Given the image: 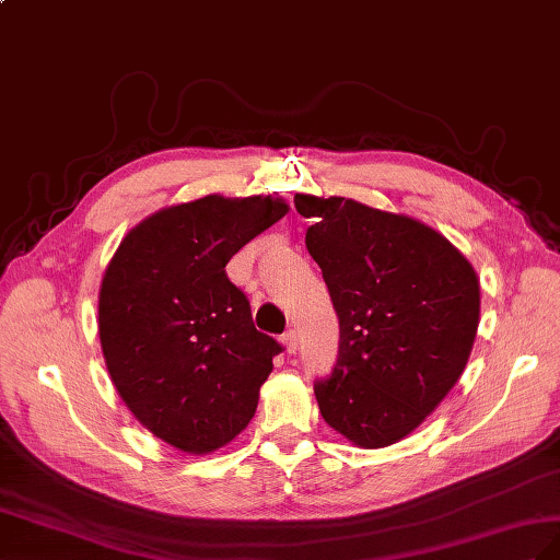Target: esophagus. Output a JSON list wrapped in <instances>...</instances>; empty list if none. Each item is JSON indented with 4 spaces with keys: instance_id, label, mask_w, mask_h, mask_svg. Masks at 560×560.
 Wrapping results in <instances>:
<instances>
[{
    "instance_id": "esophagus-1",
    "label": "esophagus",
    "mask_w": 560,
    "mask_h": 560,
    "mask_svg": "<svg viewBox=\"0 0 560 560\" xmlns=\"http://www.w3.org/2000/svg\"><path fill=\"white\" fill-rule=\"evenodd\" d=\"M281 342H283V347H285V351H289V354H295V351H298V332L293 328L285 330L281 335Z\"/></svg>"
}]
</instances>
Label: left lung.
Wrapping results in <instances>:
<instances>
[{
    "label": "left lung",
    "mask_w": 560,
    "mask_h": 560,
    "mask_svg": "<svg viewBox=\"0 0 560 560\" xmlns=\"http://www.w3.org/2000/svg\"><path fill=\"white\" fill-rule=\"evenodd\" d=\"M305 244L340 322L332 373L314 382L324 420L359 448L418 429L469 361L481 289L448 238L345 197L295 195Z\"/></svg>",
    "instance_id": "8db88e82"
}]
</instances>
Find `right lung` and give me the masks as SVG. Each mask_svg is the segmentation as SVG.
Masks as SVG:
<instances>
[{
	"label": "right lung",
	"mask_w": 560,
	"mask_h": 560,
	"mask_svg": "<svg viewBox=\"0 0 560 560\" xmlns=\"http://www.w3.org/2000/svg\"><path fill=\"white\" fill-rule=\"evenodd\" d=\"M289 211L281 199L209 195L145 218L109 260L98 332L124 404L173 448L203 455L242 434L271 359L228 262Z\"/></svg>",
	"instance_id": "add662e5"
}]
</instances>
